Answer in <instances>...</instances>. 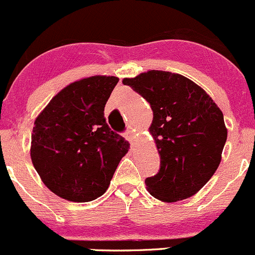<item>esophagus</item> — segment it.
<instances>
[{
  "label": "esophagus",
  "instance_id": "1",
  "mask_svg": "<svg viewBox=\"0 0 255 255\" xmlns=\"http://www.w3.org/2000/svg\"><path fill=\"white\" fill-rule=\"evenodd\" d=\"M124 136L128 138V141H130V142H133V141L136 140V132H135V130H131V128H128V130L125 131Z\"/></svg>",
  "mask_w": 255,
  "mask_h": 255
}]
</instances>
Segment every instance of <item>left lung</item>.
<instances>
[{"mask_svg":"<svg viewBox=\"0 0 255 255\" xmlns=\"http://www.w3.org/2000/svg\"><path fill=\"white\" fill-rule=\"evenodd\" d=\"M153 112L149 132L161 167L146 178L147 190L173 203L198 193L214 175L227 140L224 114L211 97L182 75L152 70L124 78Z\"/></svg>","mask_w":255,"mask_h":255,"instance_id":"8db88e82","label":"left lung"}]
</instances>
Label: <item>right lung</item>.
Wrapping results in <instances>:
<instances>
[{
	"label": "right lung",
	"mask_w": 255,
	"mask_h": 255,
	"mask_svg": "<svg viewBox=\"0 0 255 255\" xmlns=\"http://www.w3.org/2000/svg\"><path fill=\"white\" fill-rule=\"evenodd\" d=\"M119 78L93 76L57 93L35 119L30 157L52 193L86 203L106 193L130 143L114 132L104 107Z\"/></svg>",
	"instance_id": "1"
}]
</instances>
